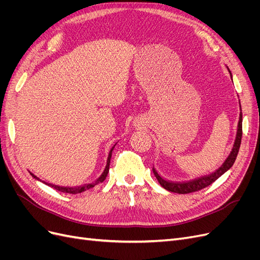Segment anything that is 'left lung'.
<instances>
[{"label": "left lung", "mask_w": 260, "mask_h": 260, "mask_svg": "<svg viewBox=\"0 0 260 260\" xmlns=\"http://www.w3.org/2000/svg\"><path fill=\"white\" fill-rule=\"evenodd\" d=\"M229 70V69H228ZM230 76L232 78L231 72L229 70ZM241 107V104H240ZM241 140H242V109H241V113H240V118H239V123H238V130H237V137H235V141H234V144L232 147V151L230 153V155L228 156V158L225 159V161L222 164V166L220 167L219 169H217L215 172H212V174L208 175V176H204L202 178H198V179H194L191 181H186V182H174V181H169L164 179L157 170L153 167V172L156 177V179L158 180L159 184L164 187L168 190L169 192H174V193H178V194H186V193H192V192H196V191H200L202 188L206 187L208 185H210L212 182H215V181L221 177L224 172H226L229 170L237 159V156L239 153V149H240V145H241Z\"/></svg>", "instance_id": "8db88e82"}]
</instances>
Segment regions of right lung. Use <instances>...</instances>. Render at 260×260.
<instances>
[{
	"label": "right lung",
	"mask_w": 260,
	"mask_h": 260,
	"mask_svg": "<svg viewBox=\"0 0 260 260\" xmlns=\"http://www.w3.org/2000/svg\"><path fill=\"white\" fill-rule=\"evenodd\" d=\"M114 147H115V145L113 146V148L111 149V152H109V154H108L107 164H106V167H105V169H104V171H103V174L101 175V177L95 181V182H92V183H89V184H84V185H80V186H77V187L58 186V185H55V184H52V183H45V182H44V183H45L46 185H49V186H51V187L55 188V190L59 191V192H62V193H69V194H78V193H82V192H84V191H86V190H89V188L94 187V186H95L96 184H99V183H101V182H103V181H104V180L106 179V177H107V174H108V171H109V164H111V158H112V152H113ZM30 175L32 176L35 179H37V180H40V179H39L37 176H35L34 174H31V172H30ZM40 181H41V180H40Z\"/></svg>",
	"instance_id": "right-lung-1"
}]
</instances>
